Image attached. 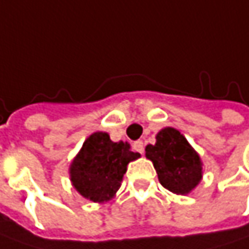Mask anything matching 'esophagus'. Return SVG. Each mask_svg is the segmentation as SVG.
<instances>
[{
	"label": "esophagus",
	"instance_id": "esophagus-1",
	"mask_svg": "<svg viewBox=\"0 0 249 249\" xmlns=\"http://www.w3.org/2000/svg\"><path fill=\"white\" fill-rule=\"evenodd\" d=\"M134 149H135L138 153H143V149H145V146H143V142L142 141H136V142H134Z\"/></svg>",
	"mask_w": 249,
	"mask_h": 249
}]
</instances>
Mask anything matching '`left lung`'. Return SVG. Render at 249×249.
Segmentation results:
<instances>
[{"label": "left lung", "instance_id": "obj_1", "mask_svg": "<svg viewBox=\"0 0 249 249\" xmlns=\"http://www.w3.org/2000/svg\"><path fill=\"white\" fill-rule=\"evenodd\" d=\"M146 157L153 161L160 184L174 194H188L202 178L198 153L174 128L157 134L156 143L146 146Z\"/></svg>", "mask_w": 249, "mask_h": 249}]
</instances>
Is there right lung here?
Returning <instances> with one entry per match:
<instances>
[{
  "label": "right lung",
  "mask_w": 249,
  "mask_h": 249,
  "mask_svg": "<svg viewBox=\"0 0 249 249\" xmlns=\"http://www.w3.org/2000/svg\"><path fill=\"white\" fill-rule=\"evenodd\" d=\"M139 156L126 142H113L108 134L94 132L71 164V181L86 199L107 202L120 188L126 164Z\"/></svg>",
  "instance_id": "1"
}]
</instances>
